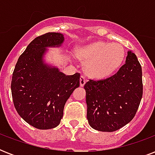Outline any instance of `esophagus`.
<instances>
[{
	"mask_svg": "<svg viewBox=\"0 0 155 155\" xmlns=\"http://www.w3.org/2000/svg\"><path fill=\"white\" fill-rule=\"evenodd\" d=\"M86 82H87V79H86L85 76H84V75H81V77H80V86L83 87V86L86 84Z\"/></svg>",
	"mask_w": 155,
	"mask_h": 155,
	"instance_id": "esophagus-1",
	"label": "esophagus"
}]
</instances>
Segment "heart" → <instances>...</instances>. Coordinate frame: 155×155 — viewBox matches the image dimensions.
Here are the masks:
<instances>
[{
    "label": "heart",
    "instance_id": "b5f03b06",
    "mask_svg": "<svg viewBox=\"0 0 155 155\" xmlns=\"http://www.w3.org/2000/svg\"><path fill=\"white\" fill-rule=\"evenodd\" d=\"M79 57L83 61H87L86 69L90 75L104 78L120 67L125 58V49L120 43L98 42L81 49Z\"/></svg>",
    "mask_w": 155,
    "mask_h": 155
}]
</instances>
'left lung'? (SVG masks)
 I'll use <instances>...</instances> for the list:
<instances>
[{"mask_svg":"<svg viewBox=\"0 0 155 155\" xmlns=\"http://www.w3.org/2000/svg\"><path fill=\"white\" fill-rule=\"evenodd\" d=\"M125 63L105 80H89L84 85L88 124L94 130L113 132L132 120L142 97V67L128 51Z\"/></svg>","mask_w":155,"mask_h":155,"instance_id":"obj_1","label":"left lung"}]
</instances>
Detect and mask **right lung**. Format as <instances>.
<instances>
[{"instance_id": "right-lung-1", "label": "right lung", "mask_w": 155, "mask_h": 155, "mask_svg": "<svg viewBox=\"0 0 155 155\" xmlns=\"http://www.w3.org/2000/svg\"><path fill=\"white\" fill-rule=\"evenodd\" d=\"M60 33H47L28 45L13 71L11 92L18 113L38 130L59 125L63 108L73 91L80 86V73L67 75L44 62L47 47H60Z\"/></svg>"}]
</instances>
